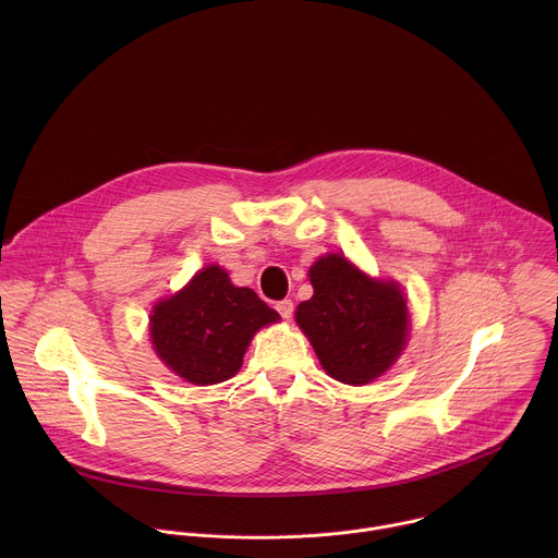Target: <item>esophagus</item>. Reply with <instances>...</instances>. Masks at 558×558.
Wrapping results in <instances>:
<instances>
[{
  "mask_svg": "<svg viewBox=\"0 0 558 558\" xmlns=\"http://www.w3.org/2000/svg\"><path fill=\"white\" fill-rule=\"evenodd\" d=\"M276 311L284 317V320H289V317L293 315V302H291V300H280V302L276 304Z\"/></svg>",
  "mask_w": 558,
  "mask_h": 558,
  "instance_id": "34e87169",
  "label": "esophagus"
}]
</instances>
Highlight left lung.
Listing matches in <instances>:
<instances>
[{"mask_svg":"<svg viewBox=\"0 0 558 558\" xmlns=\"http://www.w3.org/2000/svg\"><path fill=\"white\" fill-rule=\"evenodd\" d=\"M313 295L298 304L295 323L323 368L344 384H368L402 355L409 306L400 284L375 280L340 254L308 269Z\"/></svg>","mask_w":558,"mask_h":558,"instance_id":"1","label":"left lung"}]
</instances>
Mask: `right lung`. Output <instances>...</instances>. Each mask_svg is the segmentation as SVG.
I'll return each mask as SVG.
<instances>
[{"mask_svg":"<svg viewBox=\"0 0 558 558\" xmlns=\"http://www.w3.org/2000/svg\"><path fill=\"white\" fill-rule=\"evenodd\" d=\"M278 320L256 291L233 287L225 269L209 265L151 308L149 336L170 371L209 386L233 377L256 331Z\"/></svg>","mask_w":558,"mask_h":558,"instance_id":"1","label":"right lung"}]
</instances>
